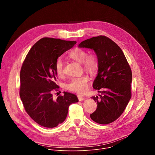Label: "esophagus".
Instances as JSON below:
<instances>
[{
	"label": "esophagus",
	"instance_id": "1",
	"mask_svg": "<svg viewBox=\"0 0 155 155\" xmlns=\"http://www.w3.org/2000/svg\"><path fill=\"white\" fill-rule=\"evenodd\" d=\"M77 97H78V99L79 101H83L84 99L83 98V97L81 95L78 94V95H77Z\"/></svg>",
	"mask_w": 155,
	"mask_h": 155
}]
</instances>
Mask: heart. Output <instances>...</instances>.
Instances as JSON below:
<instances>
[{
	"instance_id": "heart-1",
	"label": "heart",
	"mask_w": 155,
	"mask_h": 155,
	"mask_svg": "<svg viewBox=\"0 0 155 155\" xmlns=\"http://www.w3.org/2000/svg\"><path fill=\"white\" fill-rule=\"evenodd\" d=\"M87 52L80 48H75L71 54L70 56L73 59L80 63H82L85 71L91 74H95L98 70L99 61L97 57L94 54H90ZM55 71L59 77L64 74V64L62 58H58L55 63ZM90 78L87 75H82L73 78L66 85L67 89L78 93L83 94L87 89V83Z\"/></svg>"
}]
</instances>
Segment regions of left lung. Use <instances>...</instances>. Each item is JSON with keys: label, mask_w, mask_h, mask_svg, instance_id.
<instances>
[{"label": "left lung", "mask_w": 155, "mask_h": 155, "mask_svg": "<svg viewBox=\"0 0 155 155\" xmlns=\"http://www.w3.org/2000/svg\"><path fill=\"white\" fill-rule=\"evenodd\" d=\"M78 47L93 50L99 61L98 74L93 87L102 95L100 100L98 96L92 97L97 106L90 117L99 124L111 123L121 115L131 97L130 66L121 49L105 36L84 40Z\"/></svg>", "instance_id": "8db88e82"}]
</instances>
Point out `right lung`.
<instances>
[{
	"instance_id": "1",
	"label": "right lung",
	"mask_w": 155,
	"mask_h": 155,
	"mask_svg": "<svg viewBox=\"0 0 155 155\" xmlns=\"http://www.w3.org/2000/svg\"><path fill=\"white\" fill-rule=\"evenodd\" d=\"M76 41L45 37L35 43L28 52L20 72L19 96L30 117L41 126L52 128L67 117L69 107L78 99L76 95L64 92L56 101L52 93L57 90L55 63Z\"/></svg>"
}]
</instances>
